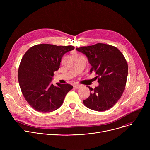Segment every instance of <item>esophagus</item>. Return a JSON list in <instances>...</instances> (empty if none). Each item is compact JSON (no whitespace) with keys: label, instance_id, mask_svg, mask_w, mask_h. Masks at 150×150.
Instances as JSON below:
<instances>
[{"label":"esophagus","instance_id":"34e87169","mask_svg":"<svg viewBox=\"0 0 150 150\" xmlns=\"http://www.w3.org/2000/svg\"><path fill=\"white\" fill-rule=\"evenodd\" d=\"M82 85H79V84H74V87L76 88V89H78V88H80L81 87Z\"/></svg>","mask_w":150,"mask_h":150}]
</instances>
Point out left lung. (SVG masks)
Masks as SVG:
<instances>
[{"instance_id": "8db88e82", "label": "left lung", "mask_w": 150, "mask_h": 150, "mask_svg": "<svg viewBox=\"0 0 150 150\" xmlns=\"http://www.w3.org/2000/svg\"><path fill=\"white\" fill-rule=\"evenodd\" d=\"M76 50L87 56L91 65L90 74L95 72L99 85L83 101L88 108L98 112L108 110L121 97L126 83L127 63L116 47L103 43L81 47Z\"/></svg>"}]
</instances>
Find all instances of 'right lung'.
<instances>
[{
  "instance_id": "1",
  "label": "right lung",
  "mask_w": 150,
  "mask_h": 150,
  "mask_svg": "<svg viewBox=\"0 0 150 150\" xmlns=\"http://www.w3.org/2000/svg\"><path fill=\"white\" fill-rule=\"evenodd\" d=\"M74 49L72 46L35 45L24 55L18 69L19 84L25 99L36 111L47 113L59 109L73 86L51 83L63 56Z\"/></svg>"
}]
</instances>
